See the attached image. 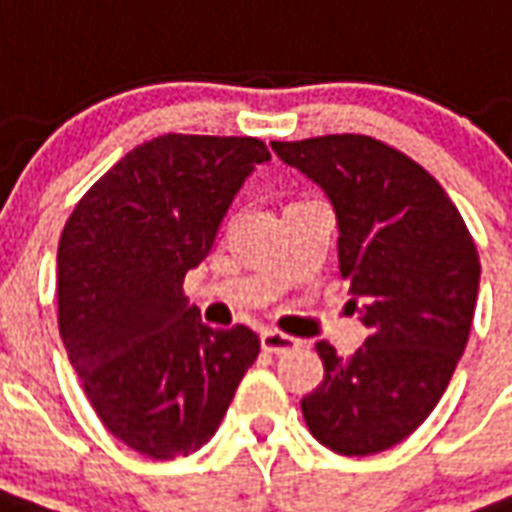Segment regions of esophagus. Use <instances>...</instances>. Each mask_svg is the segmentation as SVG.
<instances>
[{"label": "esophagus", "instance_id": "obj_1", "mask_svg": "<svg viewBox=\"0 0 512 512\" xmlns=\"http://www.w3.org/2000/svg\"><path fill=\"white\" fill-rule=\"evenodd\" d=\"M300 346L297 338L292 335H283V333H275V330H264L261 333V349L270 354H283V352H294Z\"/></svg>", "mask_w": 512, "mask_h": 512}]
</instances>
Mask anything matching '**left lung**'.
Listing matches in <instances>:
<instances>
[{
	"mask_svg": "<svg viewBox=\"0 0 512 512\" xmlns=\"http://www.w3.org/2000/svg\"><path fill=\"white\" fill-rule=\"evenodd\" d=\"M338 220V264L368 338L343 360L316 343L322 384L302 398L311 434L341 455L404 442L450 384L475 316L480 259L442 185L371 136L272 141Z\"/></svg>",
	"mask_w": 512,
	"mask_h": 512,
	"instance_id": "8db88e82",
	"label": "left lung"
}]
</instances>
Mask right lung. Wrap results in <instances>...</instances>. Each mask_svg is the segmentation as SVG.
<instances>
[{
	"label": "right lung",
	"mask_w": 512,
	"mask_h": 512,
	"mask_svg": "<svg viewBox=\"0 0 512 512\" xmlns=\"http://www.w3.org/2000/svg\"><path fill=\"white\" fill-rule=\"evenodd\" d=\"M267 160L251 136H158L106 171L67 218L59 335L92 409L141 455L169 461L207 445L259 357L253 330L201 322L182 281Z\"/></svg>",
	"instance_id": "1"
}]
</instances>
